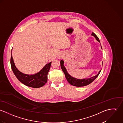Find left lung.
Returning a JSON list of instances; mask_svg holds the SVG:
<instances>
[{
    "instance_id": "1",
    "label": "left lung",
    "mask_w": 123,
    "mask_h": 123,
    "mask_svg": "<svg viewBox=\"0 0 123 123\" xmlns=\"http://www.w3.org/2000/svg\"><path fill=\"white\" fill-rule=\"evenodd\" d=\"M92 35L93 36L97 39V40L100 42V40H99L98 37H97V36L94 33H92ZM102 48V47H101ZM64 61L61 60L60 61V64H61V68L62 70H63V72L64 73L66 78L67 79V80H68V83L71 84L72 86H78V87H80V86H86L87 85H88L89 84H90V83H91L93 81H94L96 78L98 76V75L100 74L101 70H100L98 73V74L92 77H91L90 78H88V79H76L75 78L73 77L72 76H71V75H70L68 73L66 68H65V67L64 66Z\"/></svg>"
}]
</instances>
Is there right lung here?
Listing matches in <instances>:
<instances>
[{
  "mask_svg": "<svg viewBox=\"0 0 123 123\" xmlns=\"http://www.w3.org/2000/svg\"><path fill=\"white\" fill-rule=\"evenodd\" d=\"M52 62L47 64L38 73L35 74H26L20 72L16 67L11 55L10 64L12 70L18 79L25 86L33 87L39 88L43 86L48 81V74Z\"/></svg>",
  "mask_w": 123,
  "mask_h": 123,
  "instance_id": "add662e5",
  "label": "right lung"
}]
</instances>
